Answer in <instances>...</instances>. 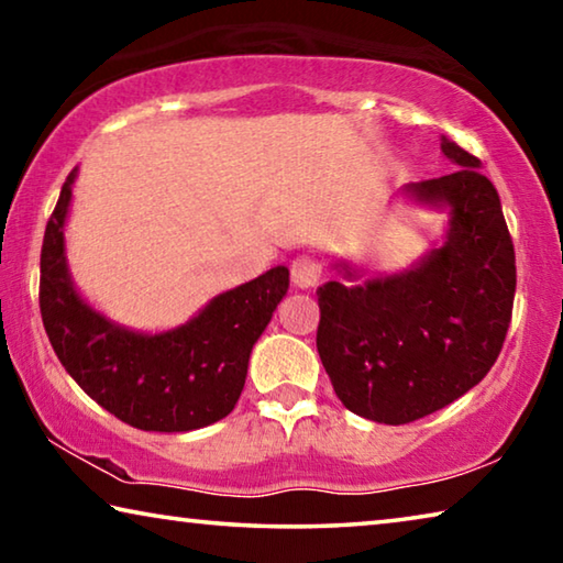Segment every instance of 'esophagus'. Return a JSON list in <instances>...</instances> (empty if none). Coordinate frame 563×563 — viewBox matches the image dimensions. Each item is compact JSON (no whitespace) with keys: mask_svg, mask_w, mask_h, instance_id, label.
I'll return each instance as SVG.
<instances>
[{"mask_svg":"<svg viewBox=\"0 0 563 563\" xmlns=\"http://www.w3.org/2000/svg\"><path fill=\"white\" fill-rule=\"evenodd\" d=\"M290 278L295 283V288H302V290L316 288L322 278V263L316 258V255H298L290 265Z\"/></svg>","mask_w":563,"mask_h":563,"instance_id":"34e87169","label":"esophagus"}]
</instances>
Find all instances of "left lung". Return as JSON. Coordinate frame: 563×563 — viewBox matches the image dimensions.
I'll return each mask as SVG.
<instances>
[{
  "label": "left lung",
  "mask_w": 563,
  "mask_h": 563,
  "mask_svg": "<svg viewBox=\"0 0 563 563\" xmlns=\"http://www.w3.org/2000/svg\"><path fill=\"white\" fill-rule=\"evenodd\" d=\"M442 151L460 168L407 194L452 208L446 243L393 278L318 288L322 367L340 402L373 422H415L470 393L511 322L517 258L497 188L479 158L446 139Z\"/></svg>",
  "instance_id": "left-lung-1"
}]
</instances>
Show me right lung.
Masks as SVG:
<instances>
[{
  "mask_svg": "<svg viewBox=\"0 0 563 563\" xmlns=\"http://www.w3.org/2000/svg\"><path fill=\"white\" fill-rule=\"evenodd\" d=\"M74 178L76 168L46 223L40 278L42 322L66 373L136 430L190 432L231 415L255 340L288 292V268L218 295L186 325L161 335L113 325L79 298L66 271L62 228Z\"/></svg>",
  "mask_w": 563,
  "mask_h": 563,
  "instance_id": "obj_1",
  "label": "right lung"
}]
</instances>
